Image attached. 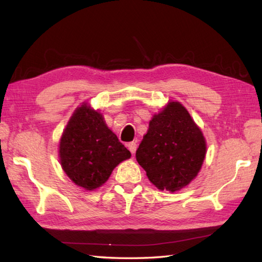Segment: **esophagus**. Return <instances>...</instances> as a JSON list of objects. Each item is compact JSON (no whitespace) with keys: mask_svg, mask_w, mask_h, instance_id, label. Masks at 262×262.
Instances as JSON below:
<instances>
[{"mask_svg":"<svg viewBox=\"0 0 262 262\" xmlns=\"http://www.w3.org/2000/svg\"><path fill=\"white\" fill-rule=\"evenodd\" d=\"M128 149H129L132 154H134L136 152V148H137V144L135 142H130L128 143Z\"/></svg>","mask_w":262,"mask_h":262,"instance_id":"34e87169","label":"esophagus"}]
</instances>
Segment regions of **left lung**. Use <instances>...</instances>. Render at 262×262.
Returning <instances> with one entry per match:
<instances>
[{"mask_svg":"<svg viewBox=\"0 0 262 262\" xmlns=\"http://www.w3.org/2000/svg\"><path fill=\"white\" fill-rule=\"evenodd\" d=\"M205 155L202 130L180 102L170 101L149 121L136 160L155 187L174 192L196 178Z\"/></svg>","mask_w":262,"mask_h":262,"instance_id":"8db88e82","label":"left lung"}]
</instances>
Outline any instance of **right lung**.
<instances>
[{
  "instance_id": "add662e5",
  "label": "right lung",
  "mask_w": 262,
  "mask_h": 262,
  "mask_svg": "<svg viewBox=\"0 0 262 262\" xmlns=\"http://www.w3.org/2000/svg\"><path fill=\"white\" fill-rule=\"evenodd\" d=\"M130 152L105 125L102 115L83 103L71 117L59 142L62 168L76 186L93 190Z\"/></svg>"
}]
</instances>
